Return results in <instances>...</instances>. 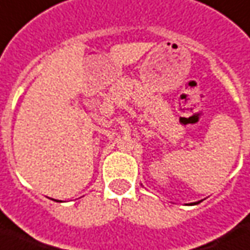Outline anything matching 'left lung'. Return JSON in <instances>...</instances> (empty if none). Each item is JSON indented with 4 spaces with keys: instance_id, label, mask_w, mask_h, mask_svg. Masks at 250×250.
I'll list each match as a JSON object with an SVG mask.
<instances>
[{
    "instance_id": "1",
    "label": "left lung",
    "mask_w": 250,
    "mask_h": 250,
    "mask_svg": "<svg viewBox=\"0 0 250 250\" xmlns=\"http://www.w3.org/2000/svg\"><path fill=\"white\" fill-rule=\"evenodd\" d=\"M199 203V202H195V203H191V204H198Z\"/></svg>"
}]
</instances>
